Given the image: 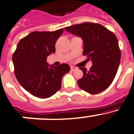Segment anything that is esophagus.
I'll return each instance as SVG.
<instances>
[{
	"mask_svg": "<svg viewBox=\"0 0 134 134\" xmlns=\"http://www.w3.org/2000/svg\"><path fill=\"white\" fill-rule=\"evenodd\" d=\"M75 69H77V67H74V66L73 65L71 66V71H75Z\"/></svg>",
	"mask_w": 134,
	"mask_h": 134,
	"instance_id": "1",
	"label": "esophagus"
}]
</instances>
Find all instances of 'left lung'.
Listing matches in <instances>:
<instances>
[{"label": "left lung", "mask_w": 134, "mask_h": 134, "mask_svg": "<svg viewBox=\"0 0 134 134\" xmlns=\"http://www.w3.org/2000/svg\"><path fill=\"white\" fill-rule=\"evenodd\" d=\"M83 41V55L92 62L90 71L80 67L83 76L77 81L81 90L91 94L105 90L114 81L121 59L117 37L102 25L91 23L75 25L65 28Z\"/></svg>", "instance_id": "obj_1"}]
</instances>
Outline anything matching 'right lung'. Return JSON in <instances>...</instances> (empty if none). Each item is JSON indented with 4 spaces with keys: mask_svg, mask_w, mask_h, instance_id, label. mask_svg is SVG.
Listing matches in <instances>:
<instances>
[{
    "mask_svg": "<svg viewBox=\"0 0 134 134\" xmlns=\"http://www.w3.org/2000/svg\"><path fill=\"white\" fill-rule=\"evenodd\" d=\"M63 29L53 32H31L18 43L13 55L14 74L20 85L32 96L48 98L61 87L65 74L70 71L69 65H49L47 58L55 53V43Z\"/></svg>",
    "mask_w": 134,
    "mask_h": 134,
    "instance_id": "1",
    "label": "right lung"
}]
</instances>
